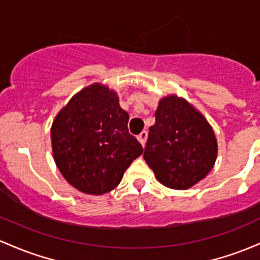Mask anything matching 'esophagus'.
<instances>
[{
  "label": "esophagus",
  "mask_w": 260,
  "mask_h": 260,
  "mask_svg": "<svg viewBox=\"0 0 260 260\" xmlns=\"http://www.w3.org/2000/svg\"><path fill=\"white\" fill-rule=\"evenodd\" d=\"M147 136H148V133H147V131H142V132L138 135V141L141 142V145L145 146L146 145V141H147Z\"/></svg>",
  "instance_id": "obj_1"
}]
</instances>
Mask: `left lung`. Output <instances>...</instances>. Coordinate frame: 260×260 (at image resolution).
<instances>
[{"mask_svg": "<svg viewBox=\"0 0 260 260\" xmlns=\"http://www.w3.org/2000/svg\"><path fill=\"white\" fill-rule=\"evenodd\" d=\"M154 117L143 158L162 185L186 190L214 167L217 154L214 131L200 112L177 95L162 98Z\"/></svg>", "mask_w": 260, "mask_h": 260, "instance_id": "8db88e82", "label": "left lung"}]
</instances>
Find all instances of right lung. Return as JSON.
I'll list each match as a JSON object with an SVG mask.
<instances>
[{
  "label": "right lung",
  "instance_id": "1",
  "mask_svg": "<svg viewBox=\"0 0 260 260\" xmlns=\"http://www.w3.org/2000/svg\"><path fill=\"white\" fill-rule=\"evenodd\" d=\"M129 115L114 90L91 84L75 94L51 125L55 164L72 186L89 195L117 187L141 143L128 132Z\"/></svg>",
  "mask_w": 260,
  "mask_h": 260
}]
</instances>
